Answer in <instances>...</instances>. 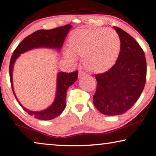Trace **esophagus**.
<instances>
[{"label": "esophagus", "instance_id": "obj_1", "mask_svg": "<svg viewBox=\"0 0 156 156\" xmlns=\"http://www.w3.org/2000/svg\"><path fill=\"white\" fill-rule=\"evenodd\" d=\"M85 74V73L82 70H79L78 71V78H81V76H84Z\"/></svg>", "mask_w": 156, "mask_h": 156}]
</instances>
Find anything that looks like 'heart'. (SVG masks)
<instances>
[{
	"label": "heart",
	"mask_w": 156,
	"mask_h": 156,
	"mask_svg": "<svg viewBox=\"0 0 156 156\" xmlns=\"http://www.w3.org/2000/svg\"><path fill=\"white\" fill-rule=\"evenodd\" d=\"M118 34L112 29L81 28L73 32L69 40V51L64 54L71 62L83 58L85 68L94 73L107 72L115 65L120 52Z\"/></svg>",
	"instance_id": "b5f03b06"
}]
</instances>
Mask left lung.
Returning a JSON list of instances; mask_svg holds the SVG:
<instances>
[{
	"label": "left lung",
	"instance_id": "left-lung-1",
	"mask_svg": "<svg viewBox=\"0 0 156 156\" xmlns=\"http://www.w3.org/2000/svg\"><path fill=\"white\" fill-rule=\"evenodd\" d=\"M121 41L115 65L104 73L95 75L94 105L103 115H119L132 108L144 90L147 76L144 53L134 38L114 27Z\"/></svg>",
	"mask_w": 156,
	"mask_h": 156
}]
</instances>
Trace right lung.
<instances>
[{
  "label": "right lung",
  "instance_id": "obj_1",
  "mask_svg": "<svg viewBox=\"0 0 156 156\" xmlns=\"http://www.w3.org/2000/svg\"><path fill=\"white\" fill-rule=\"evenodd\" d=\"M72 28L71 24L52 30H39L25 38L16 47L11 57L9 63V77L13 94L19 104L30 115L40 120H51L58 117L66 108V91L69 87L77 80L78 71L73 73L58 72L57 74L55 99L52 104L43 110L33 111L27 109L17 98L13 86V69L15 62L21 54L35 48H50L60 51L67 34Z\"/></svg>",
  "mask_w": 156,
  "mask_h": 156
}]
</instances>
